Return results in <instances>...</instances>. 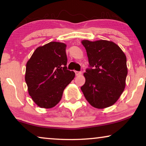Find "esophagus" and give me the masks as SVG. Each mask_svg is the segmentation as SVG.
Listing matches in <instances>:
<instances>
[{"label":"esophagus","mask_w":146,"mask_h":146,"mask_svg":"<svg viewBox=\"0 0 146 146\" xmlns=\"http://www.w3.org/2000/svg\"><path fill=\"white\" fill-rule=\"evenodd\" d=\"M75 75L76 76L80 75H81V74H82V73H81V71H75Z\"/></svg>","instance_id":"esophagus-1"}]
</instances>
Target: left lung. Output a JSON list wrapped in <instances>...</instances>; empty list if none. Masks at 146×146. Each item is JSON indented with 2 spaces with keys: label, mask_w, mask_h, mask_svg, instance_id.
Wrapping results in <instances>:
<instances>
[{
  "label": "left lung",
  "mask_w": 146,
  "mask_h": 146,
  "mask_svg": "<svg viewBox=\"0 0 146 146\" xmlns=\"http://www.w3.org/2000/svg\"><path fill=\"white\" fill-rule=\"evenodd\" d=\"M88 57L90 68L84 76L86 82L81 90L94 108L112 106L122 95L127 75L126 56L112 41H82Z\"/></svg>",
  "instance_id": "1"
}]
</instances>
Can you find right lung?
<instances>
[{
  "label": "right lung",
  "instance_id": "1",
  "mask_svg": "<svg viewBox=\"0 0 146 146\" xmlns=\"http://www.w3.org/2000/svg\"><path fill=\"white\" fill-rule=\"evenodd\" d=\"M66 44L51 42L35 49L26 64L25 80L29 95L42 108L60 102L63 91L75 73L67 70Z\"/></svg>",
  "mask_w": 146,
  "mask_h": 146
}]
</instances>
